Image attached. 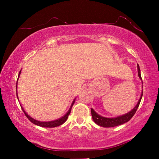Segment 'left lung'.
<instances>
[{
	"mask_svg": "<svg viewBox=\"0 0 159 159\" xmlns=\"http://www.w3.org/2000/svg\"><path fill=\"white\" fill-rule=\"evenodd\" d=\"M138 70L139 77L142 80L141 74H140V69L138 64ZM142 96H143V93L142 94H141V97L140 100L138 101V104H137L135 107H134L131 111H129V113H127V114H126L125 115H122V116L116 117V118H106V117L101 116L98 114L96 112H95V111L93 110V108H91V114H92L93 121H94L95 123L97 124L98 125L101 126V127H116V126L123 125V124L127 122L128 121H129L130 119H132V117L133 116L134 114L136 113L137 109L138 108L139 105H140V103L141 99H142Z\"/></svg>",
	"mask_w": 159,
	"mask_h": 159,
	"instance_id": "left-lung-1",
	"label": "left lung"
}]
</instances>
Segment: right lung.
<instances>
[{"instance_id": "1", "label": "right lung", "mask_w": 159, "mask_h": 159, "mask_svg": "<svg viewBox=\"0 0 159 159\" xmlns=\"http://www.w3.org/2000/svg\"><path fill=\"white\" fill-rule=\"evenodd\" d=\"M20 73H21V71H19V75H20ZM16 84H17V82H16ZM16 88H17V84H16ZM16 96H17V94H16ZM75 100H74V101H73L72 104H71L70 108H69L68 112H67L66 114L64 115V116H63L61 118L58 119H56V120L51 121H37V120H35V119H32V117H30L29 115H28L27 113H26L25 111H24L23 108H21V109H22L24 113H25V116L27 117V119H29V120L31 121L32 123L34 124V125L40 126V127H58V126L61 125L62 124H64L65 121H66V119H68L69 115L70 114V113H71V108H72V106L74 105V103H75Z\"/></svg>"}]
</instances>
